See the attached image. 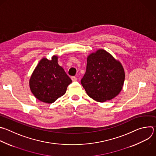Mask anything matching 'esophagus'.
<instances>
[{"instance_id": "esophagus-1", "label": "esophagus", "mask_w": 156, "mask_h": 156, "mask_svg": "<svg viewBox=\"0 0 156 156\" xmlns=\"http://www.w3.org/2000/svg\"><path fill=\"white\" fill-rule=\"evenodd\" d=\"M71 79L73 81H77V78L75 77V76H72L71 77Z\"/></svg>"}]
</instances>
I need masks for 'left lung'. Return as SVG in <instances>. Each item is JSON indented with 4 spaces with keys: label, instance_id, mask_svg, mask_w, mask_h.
<instances>
[{
    "label": "left lung",
    "instance_id": "8db88e82",
    "mask_svg": "<svg viewBox=\"0 0 156 156\" xmlns=\"http://www.w3.org/2000/svg\"><path fill=\"white\" fill-rule=\"evenodd\" d=\"M124 80L121 63L105 49H99L87 56L86 71L81 83L89 97L105 102L120 93Z\"/></svg>",
    "mask_w": 156,
    "mask_h": 156
}]
</instances>
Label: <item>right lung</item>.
I'll use <instances>...</instances> for the list:
<instances>
[{
	"instance_id": "right-lung-1",
	"label": "right lung",
	"mask_w": 156,
	"mask_h": 156,
	"mask_svg": "<svg viewBox=\"0 0 156 156\" xmlns=\"http://www.w3.org/2000/svg\"><path fill=\"white\" fill-rule=\"evenodd\" d=\"M72 80L58 64V56L51 60L43 58L34 69L29 80V86L34 95L46 103L55 102L64 95Z\"/></svg>"
}]
</instances>
